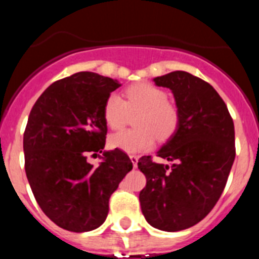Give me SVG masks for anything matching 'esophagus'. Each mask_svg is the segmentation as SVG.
<instances>
[{"instance_id":"obj_1","label":"esophagus","mask_w":259,"mask_h":259,"mask_svg":"<svg viewBox=\"0 0 259 259\" xmlns=\"http://www.w3.org/2000/svg\"><path fill=\"white\" fill-rule=\"evenodd\" d=\"M130 159H131L132 164H134V167L136 168L137 162H139V157H137V155H130Z\"/></svg>"}]
</instances>
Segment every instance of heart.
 Returning <instances> with one entry per match:
<instances>
[{"label": "heart", "mask_w": 259, "mask_h": 259, "mask_svg": "<svg viewBox=\"0 0 259 259\" xmlns=\"http://www.w3.org/2000/svg\"><path fill=\"white\" fill-rule=\"evenodd\" d=\"M140 111L135 120L136 130H122L109 137V145L128 154L148 152L155 139L168 140L179 127L178 107L167 101V93L150 83H139L125 91V101L113 93L104 105V119L113 130L123 127L128 114Z\"/></svg>", "instance_id": "1"}]
</instances>
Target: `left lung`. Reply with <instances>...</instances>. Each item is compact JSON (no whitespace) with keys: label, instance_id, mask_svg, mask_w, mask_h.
<instances>
[{"label":"left lung","instance_id":"left-lung-1","mask_svg":"<svg viewBox=\"0 0 259 259\" xmlns=\"http://www.w3.org/2000/svg\"><path fill=\"white\" fill-rule=\"evenodd\" d=\"M153 80L172 92L180 120L157 152L171 166L150 155L139 159L146 178L139 198L150 226L176 232L202 221L218 202L235 161V127L221 96L200 77L174 71Z\"/></svg>","mask_w":259,"mask_h":259}]
</instances>
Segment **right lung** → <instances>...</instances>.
Returning <instances> with one entry per match:
<instances>
[{"mask_svg": "<svg viewBox=\"0 0 259 259\" xmlns=\"http://www.w3.org/2000/svg\"><path fill=\"white\" fill-rule=\"evenodd\" d=\"M118 80L77 72L48 87L32 107L23 136L26 174L38 206L63 230L88 232L109 212V198L132 170L119 149L104 150V105ZM103 153L97 167L88 152Z\"/></svg>", "mask_w": 259, "mask_h": 259, "instance_id": "1", "label": "right lung"}]
</instances>
